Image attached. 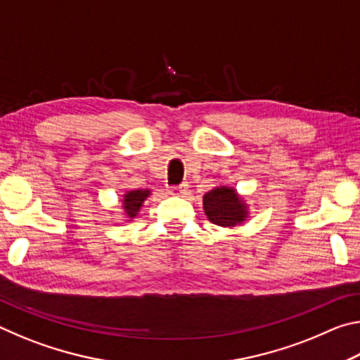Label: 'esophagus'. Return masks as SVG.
Returning a JSON list of instances; mask_svg holds the SVG:
<instances>
[{
	"instance_id": "esophagus-1",
	"label": "esophagus",
	"mask_w": 360,
	"mask_h": 360,
	"mask_svg": "<svg viewBox=\"0 0 360 360\" xmlns=\"http://www.w3.org/2000/svg\"><path fill=\"white\" fill-rule=\"evenodd\" d=\"M187 188H188V184L187 182H182V184H179V186H174V187H169V193L172 195H184L186 192H187Z\"/></svg>"
}]
</instances>
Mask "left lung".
I'll list each match as a JSON object with an SVG mask.
<instances>
[{
	"label": "left lung",
	"instance_id": "1",
	"mask_svg": "<svg viewBox=\"0 0 360 360\" xmlns=\"http://www.w3.org/2000/svg\"><path fill=\"white\" fill-rule=\"evenodd\" d=\"M205 214L221 227H235L248 219V206L233 187L217 186L203 195Z\"/></svg>",
	"mask_w": 360,
	"mask_h": 360
}]
</instances>
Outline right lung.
<instances>
[{
  "label": "right lung",
  "mask_w": 360,
  "mask_h": 360,
  "mask_svg": "<svg viewBox=\"0 0 360 360\" xmlns=\"http://www.w3.org/2000/svg\"><path fill=\"white\" fill-rule=\"evenodd\" d=\"M150 195V191L148 188H138V191H129L124 193V198H122V206H124V212L129 219H133L138 216L139 210L144 203V200Z\"/></svg>",
  "instance_id": "1"
}]
</instances>
